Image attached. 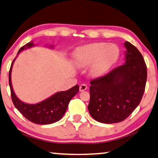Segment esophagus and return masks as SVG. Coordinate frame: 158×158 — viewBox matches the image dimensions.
<instances>
[{
	"instance_id": "obj_1",
	"label": "esophagus",
	"mask_w": 158,
	"mask_h": 158,
	"mask_svg": "<svg viewBox=\"0 0 158 158\" xmlns=\"http://www.w3.org/2000/svg\"><path fill=\"white\" fill-rule=\"evenodd\" d=\"M87 85L85 84H81V85H80L79 87V90L80 91H84V90H85L87 89Z\"/></svg>"
}]
</instances>
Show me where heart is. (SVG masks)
<instances>
[{
    "instance_id": "b5f03b06",
    "label": "heart",
    "mask_w": 158,
    "mask_h": 158,
    "mask_svg": "<svg viewBox=\"0 0 158 158\" xmlns=\"http://www.w3.org/2000/svg\"><path fill=\"white\" fill-rule=\"evenodd\" d=\"M119 49L116 44L105 42L92 43L79 47L74 54V63L78 68L89 66L92 77L102 76L116 62Z\"/></svg>"
}]
</instances>
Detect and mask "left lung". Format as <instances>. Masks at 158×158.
<instances>
[{
	"label": "left lung",
	"instance_id": "obj_1",
	"mask_svg": "<svg viewBox=\"0 0 158 158\" xmlns=\"http://www.w3.org/2000/svg\"><path fill=\"white\" fill-rule=\"evenodd\" d=\"M125 63L90 81L89 111L102 123H119L139 105L145 90L147 68L137 48L125 42Z\"/></svg>",
	"mask_w": 158,
	"mask_h": 158
}]
</instances>
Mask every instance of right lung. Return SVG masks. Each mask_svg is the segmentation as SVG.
<instances>
[{
	"instance_id": "add662e5",
	"label": "right lung",
	"mask_w": 158,
	"mask_h": 158,
	"mask_svg": "<svg viewBox=\"0 0 158 158\" xmlns=\"http://www.w3.org/2000/svg\"><path fill=\"white\" fill-rule=\"evenodd\" d=\"M35 46L31 41L23 46L19 50L18 54L23 50L29 49ZM53 49V46H49ZM16 57V58H17ZM16 58L12 61L9 73V84L11 90V96L13 104L20 113L28 121L40 125L52 124L59 121L68 109L69 101L79 92V86L76 85L65 91H60L50 96L45 100L36 104H28L22 102L17 98L14 92L12 85V69Z\"/></svg>"
}]
</instances>
